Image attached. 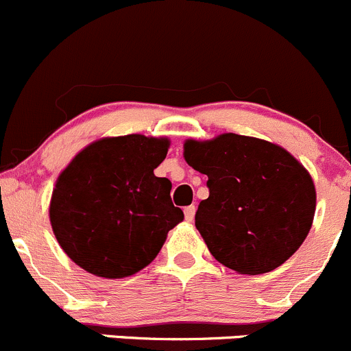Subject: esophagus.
<instances>
[{"label":"esophagus","instance_id":"esophagus-1","mask_svg":"<svg viewBox=\"0 0 351 351\" xmlns=\"http://www.w3.org/2000/svg\"><path fill=\"white\" fill-rule=\"evenodd\" d=\"M194 213H196V206L191 204V206L184 208V215H186V220L187 221H193L194 220Z\"/></svg>","mask_w":351,"mask_h":351}]
</instances>
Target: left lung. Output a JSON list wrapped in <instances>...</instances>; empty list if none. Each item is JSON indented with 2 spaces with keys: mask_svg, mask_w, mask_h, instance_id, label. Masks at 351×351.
<instances>
[{
  "mask_svg": "<svg viewBox=\"0 0 351 351\" xmlns=\"http://www.w3.org/2000/svg\"><path fill=\"white\" fill-rule=\"evenodd\" d=\"M184 158L208 176L210 196L194 220L218 263L242 275H261L300 247L314 220L315 187L285 148L225 133L187 140Z\"/></svg>",
  "mask_w": 351,
  "mask_h": 351,
  "instance_id": "8db88e82",
  "label": "left lung"
}]
</instances>
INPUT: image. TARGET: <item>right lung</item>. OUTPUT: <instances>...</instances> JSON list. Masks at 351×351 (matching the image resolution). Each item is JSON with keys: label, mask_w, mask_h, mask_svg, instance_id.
I'll return each mask as SVG.
<instances>
[{"label": "right lung", "mask_w": 351, "mask_h": 351, "mask_svg": "<svg viewBox=\"0 0 351 351\" xmlns=\"http://www.w3.org/2000/svg\"><path fill=\"white\" fill-rule=\"evenodd\" d=\"M167 138H102L83 148L56 180L53 232L73 263L102 278H124L150 265L169 230L184 220L172 184L155 169Z\"/></svg>", "instance_id": "1"}]
</instances>
